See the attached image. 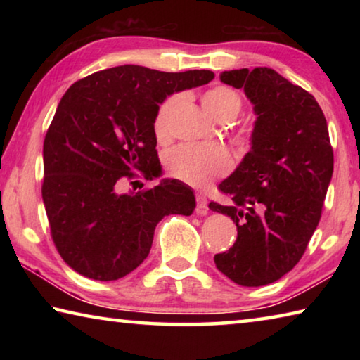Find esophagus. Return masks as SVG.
<instances>
[{"instance_id":"34e87169","label":"esophagus","mask_w":360,"mask_h":360,"mask_svg":"<svg viewBox=\"0 0 360 360\" xmlns=\"http://www.w3.org/2000/svg\"><path fill=\"white\" fill-rule=\"evenodd\" d=\"M197 208H195V211H197V214H206L208 212V200H206V197L203 193H197Z\"/></svg>"}]
</instances>
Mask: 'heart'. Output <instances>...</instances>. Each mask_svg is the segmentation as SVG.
<instances>
[{
	"instance_id": "1",
	"label": "heart",
	"mask_w": 360,
	"mask_h": 360,
	"mask_svg": "<svg viewBox=\"0 0 360 360\" xmlns=\"http://www.w3.org/2000/svg\"><path fill=\"white\" fill-rule=\"evenodd\" d=\"M184 95H172L162 103L154 119V131L158 141H165L169 135V119L178 108ZM203 109L210 117L219 122H230L240 114L243 100L241 95L229 85H216L206 90ZM168 173L191 186L202 187L219 176L230 172L231 158L227 150L217 146H192L181 144L168 152L165 157Z\"/></svg>"
}]
</instances>
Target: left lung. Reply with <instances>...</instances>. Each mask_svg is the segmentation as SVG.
Segmentation results:
<instances>
[{"instance_id": "8db88e82", "label": "left lung", "mask_w": 360, "mask_h": 360, "mask_svg": "<svg viewBox=\"0 0 360 360\" xmlns=\"http://www.w3.org/2000/svg\"><path fill=\"white\" fill-rule=\"evenodd\" d=\"M221 81L245 90L257 120L251 150L219 184L231 202L210 203L238 230L235 245L214 262L233 283L259 288L278 281L302 259L319 224L333 149L314 96L275 70L224 71Z\"/></svg>"}]
</instances>
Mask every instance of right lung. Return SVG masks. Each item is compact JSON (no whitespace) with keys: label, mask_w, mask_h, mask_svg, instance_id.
Segmentation results:
<instances>
[{"label":"right lung","mask_w":360,"mask_h":360,"mask_svg":"<svg viewBox=\"0 0 360 360\" xmlns=\"http://www.w3.org/2000/svg\"><path fill=\"white\" fill-rule=\"evenodd\" d=\"M214 72H163L138 65L103 70L66 90L44 138L42 202L62 259L85 278L115 281L149 255L157 224L191 216L192 188L178 179L117 193L135 172L162 174L154 119L168 95L208 84Z\"/></svg>","instance_id":"1"}]
</instances>
